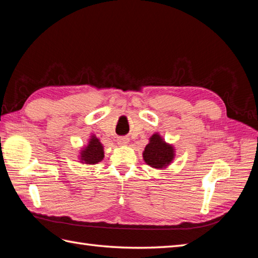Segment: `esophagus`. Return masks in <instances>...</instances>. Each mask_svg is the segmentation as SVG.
Wrapping results in <instances>:
<instances>
[{"label":"esophagus","mask_w":258,"mask_h":258,"mask_svg":"<svg viewBox=\"0 0 258 258\" xmlns=\"http://www.w3.org/2000/svg\"><path fill=\"white\" fill-rule=\"evenodd\" d=\"M128 142H130L128 138H119V139H117V143L119 145H126V144H128Z\"/></svg>","instance_id":"obj_1"}]
</instances>
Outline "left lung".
Returning a JSON list of instances; mask_svg holds the SVG:
<instances>
[{
  "instance_id": "1",
  "label": "left lung",
  "mask_w": 258,
  "mask_h": 258,
  "mask_svg": "<svg viewBox=\"0 0 258 258\" xmlns=\"http://www.w3.org/2000/svg\"><path fill=\"white\" fill-rule=\"evenodd\" d=\"M143 158L147 165L154 168L166 167L174 158V147L163 141L158 134H154L146 145Z\"/></svg>"
}]
</instances>
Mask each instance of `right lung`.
I'll use <instances>...</instances> for the list:
<instances>
[{"mask_svg": "<svg viewBox=\"0 0 258 258\" xmlns=\"http://www.w3.org/2000/svg\"><path fill=\"white\" fill-rule=\"evenodd\" d=\"M81 162L85 164H96L104 157V150L101 142L94 135L91 136L89 144L81 151Z\"/></svg>", "mask_w": 258, "mask_h": 258, "instance_id": "1", "label": "right lung"}]
</instances>
